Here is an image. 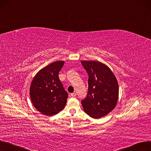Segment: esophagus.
Wrapping results in <instances>:
<instances>
[{
    "label": "esophagus",
    "instance_id": "34e87169",
    "mask_svg": "<svg viewBox=\"0 0 151 151\" xmlns=\"http://www.w3.org/2000/svg\"><path fill=\"white\" fill-rule=\"evenodd\" d=\"M77 95V94H76V93H75V92H74V93H70V96H76Z\"/></svg>",
    "mask_w": 151,
    "mask_h": 151
}]
</instances>
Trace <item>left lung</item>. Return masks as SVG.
I'll return each instance as SVG.
<instances>
[{
	"label": "left lung",
	"mask_w": 151,
	"mask_h": 151,
	"mask_svg": "<svg viewBox=\"0 0 151 151\" xmlns=\"http://www.w3.org/2000/svg\"><path fill=\"white\" fill-rule=\"evenodd\" d=\"M88 75L87 95L81 103L83 110L95 119L106 116L115 108L119 87L115 76L104 63L96 61H82Z\"/></svg>",
	"instance_id": "1"
}]
</instances>
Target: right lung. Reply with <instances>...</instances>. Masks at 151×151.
Masks as SVG:
<instances>
[{
	"label": "right lung",
	"instance_id": "right-lung-1",
	"mask_svg": "<svg viewBox=\"0 0 151 151\" xmlns=\"http://www.w3.org/2000/svg\"><path fill=\"white\" fill-rule=\"evenodd\" d=\"M64 61L51 63L39 70L33 79L29 95L35 108L46 116H52L64 108L68 93L64 90L58 74Z\"/></svg>",
	"mask_w": 151,
	"mask_h": 151
}]
</instances>
